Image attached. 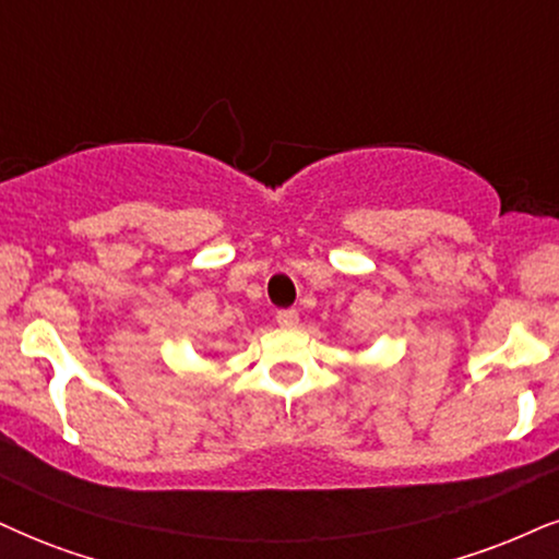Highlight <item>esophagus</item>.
Returning a JSON list of instances; mask_svg holds the SVG:
<instances>
[{
    "mask_svg": "<svg viewBox=\"0 0 559 559\" xmlns=\"http://www.w3.org/2000/svg\"><path fill=\"white\" fill-rule=\"evenodd\" d=\"M274 319H277L280 326L293 329V326H298L300 316H298V311H295V308H282V311H277V316H274Z\"/></svg>",
    "mask_w": 559,
    "mask_h": 559,
    "instance_id": "esophagus-1",
    "label": "esophagus"
}]
</instances>
